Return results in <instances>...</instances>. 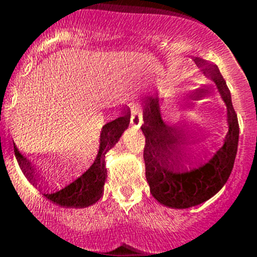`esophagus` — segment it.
Masks as SVG:
<instances>
[{"instance_id": "obj_1", "label": "esophagus", "mask_w": 257, "mask_h": 257, "mask_svg": "<svg viewBox=\"0 0 257 257\" xmlns=\"http://www.w3.org/2000/svg\"><path fill=\"white\" fill-rule=\"evenodd\" d=\"M142 123V112L137 107H132L131 110V125L134 127H140Z\"/></svg>"}]
</instances>
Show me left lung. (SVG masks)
Here are the masks:
<instances>
[{
    "instance_id": "left-lung-1",
    "label": "left lung",
    "mask_w": 257,
    "mask_h": 257,
    "mask_svg": "<svg viewBox=\"0 0 257 257\" xmlns=\"http://www.w3.org/2000/svg\"><path fill=\"white\" fill-rule=\"evenodd\" d=\"M200 71L214 81L227 110V131L223 146L203 163L200 153L192 146L199 139L202 128L193 132L187 122L168 126L162 120L158 97H148L144 111L142 132L146 137L144 160L151 194L166 207L186 209L207 202L229 179L239 142V122L232 107L231 95L218 67L200 58H193ZM197 128V126H195ZM200 148V147H199ZM187 165H198L188 171ZM190 168V167H189Z\"/></svg>"
}]
</instances>
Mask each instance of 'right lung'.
Returning <instances> with one entry per match:
<instances>
[{
  "label": "right lung",
  "instance_id": "1",
  "mask_svg": "<svg viewBox=\"0 0 257 257\" xmlns=\"http://www.w3.org/2000/svg\"><path fill=\"white\" fill-rule=\"evenodd\" d=\"M130 117L131 115L127 112L126 115L120 116L102 126L99 152L88 171L84 172L79 178L71 182L67 187L55 193L48 192L44 187V192L42 194L54 204L64 208H85L95 204L102 197L104 184L107 177L106 167H105V155L117 144L121 135L128 127ZM15 155L23 174L27 177V179L33 186H38L39 190L42 192L43 190L42 183L46 184V181H43V177L41 176L39 171H37L31 161L26 158L16 146Z\"/></svg>",
  "mask_w": 257,
  "mask_h": 257
}]
</instances>
